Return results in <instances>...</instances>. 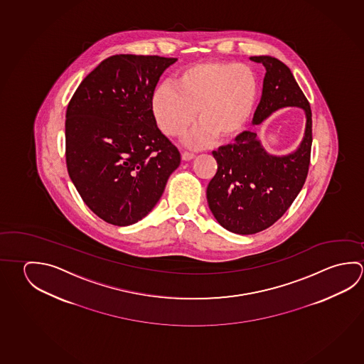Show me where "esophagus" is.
<instances>
[{
	"mask_svg": "<svg viewBox=\"0 0 364 364\" xmlns=\"http://www.w3.org/2000/svg\"><path fill=\"white\" fill-rule=\"evenodd\" d=\"M196 157V154H189V152H184V154H181V159L184 161H191L193 160Z\"/></svg>",
	"mask_w": 364,
	"mask_h": 364,
	"instance_id": "1",
	"label": "esophagus"
}]
</instances>
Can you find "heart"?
<instances>
[{
    "mask_svg": "<svg viewBox=\"0 0 364 364\" xmlns=\"http://www.w3.org/2000/svg\"><path fill=\"white\" fill-rule=\"evenodd\" d=\"M258 77L247 65L210 61L191 65L175 83L161 84L152 96V111L161 130L179 136L197 115L186 134L191 148L208 147L218 138L228 141L248 125L258 100Z\"/></svg>",
    "mask_w": 364,
    "mask_h": 364,
    "instance_id": "b5f03b06",
    "label": "heart"
}]
</instances>
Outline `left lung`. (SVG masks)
<instances>
[{
	"instance_id": "obj_1",
	"label": "left lung",
	"mask_w": 364,
	"mask_h": 364,
	"mask_svg": "<svg viewBox=\"0 0 364 364\" xmlns=\"http://www.w3.org/2000/svg\"><path fill=\"white\" fill-rule=\"evenodd\" d=\"M250 60L266 68L253 125L284 107L303 109L306 122L299 147L285 156L268 154L255 132H242L235 143L212 152L217 173L207 186V202L217 223L240 235L267 229L287 212L306 183L312 148V111L293 73L271 56Z\"/></svg>"
}]
</instances>
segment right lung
Listing matches in <instances>:
<instances>
[{"label": "right lung", "mask_w": 364, "mask_h": 364, "mask_svg": "<svg viewBox=\"0 0 364 364\" xmlns=\"http://www.w3.org/2000/svg\"><path fill=\"white\" fill-rule=\"evenodd\" d=\"M178 58L115 55L84 77L66 109V166L84 203L116 226L147 216L180 152L157 128L152 96Z\"/></svg>", "instance_id": "add662e5"}]
</instances>
